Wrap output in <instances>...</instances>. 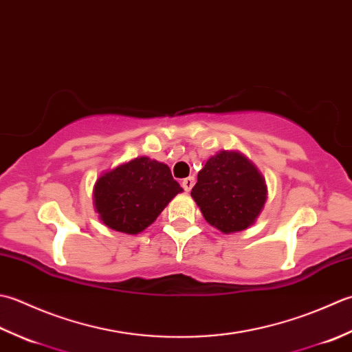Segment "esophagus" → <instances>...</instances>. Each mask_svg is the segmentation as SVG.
I'll return each mask as SVG.
<instances>
[{
  "instance_id": "esophagus-1",
  "label": "esophagus",
  "mask_w": 352,
  "mask_h": 352,
  "mask_svg": "<svg viewBox=\"0 0 352 352\" xmlns=\"http://www.w3.org/2000/svg\"><path fill=\"white\" fill-rule=\"evenodd\" d=\"M192 185H195V177H192V176L185 177L184 181H182V186H184V190H185V191H191Z\"/></svg>"
}]
</instances>
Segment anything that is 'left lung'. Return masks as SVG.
Returning a JSON list of instances; mask_svg holds the SVG:
<instances>
[{"instance_id": "1", "label": "left lung", "mask_w": 352, "mask_h": 352, "mask_svg": "<svg viewBox=\"0 0 352 352\" xmlns=\"http://www.w3.org/2000/svg\"><path fill=\"white\" fill-rule=\"evenodd\" d=\"M191 197L205 220L223 234L252 226L267 200V185L255 164L239 150H220L208 157Z\"/></svg>"}]
</instances>
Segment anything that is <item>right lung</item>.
<instances>
[{
    "label": "right lung",
    "mask_w": 352,
    "mask_h": 352,
    "mask_svg": "<svg viewBox=\"0 0 352 352\" xmlns=\"http://www.w3.org/2000/svg\"><path fill=\"white\" fill-rule=\"evenodd\" d=\"M182 191L167 164L138 156L103 171L94 184L92 200L104 226L135 235L152 225Z\"/></svg>",
    "instance_id": "1"
}]
</instances>
